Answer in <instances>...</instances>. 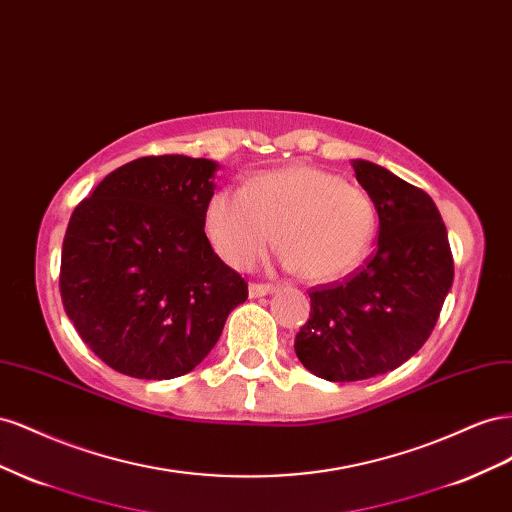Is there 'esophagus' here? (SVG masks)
Here are the masks:
<instances>
[{"instance_id": "1", "label": "esophagus", "mask_w": 512, "mask_h": 512, "mask_svg": "<svg viewBox=\"0 0 512 512\" xmlns=\"http://www.w3.org/2000/svg\"><path fill=\"white\" fill-rule=\"evenodd\" d=\"M272 291H276V287L270 285V283H251V285H248V296H251V298L268 296V294H272Z\"/></svg>"}]
</instances>
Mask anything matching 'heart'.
Here are the masks:
<instances>
[{
	"instance_id": "b5f03b06",
	"label": "heart",
	"mask_w": 512,
	"mask_h": 512,
	"mask_svg": "<svg viewBox=\"0 0 512 512\" xmlns=\"http://www.w3.org/2000/svg\"><path fill=\"white\" fill-rule=\"evenodd\" d=\"M208 236L229 266L251 268L274 242L309 281H334L369 255L377 229L373 197L337 173L296 165L242 188H223L206 210Z\"/></svg>"
}]
</instances>
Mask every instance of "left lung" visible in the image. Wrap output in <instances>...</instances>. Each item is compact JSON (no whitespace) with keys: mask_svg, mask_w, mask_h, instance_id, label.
I'll list each match as a JSON object with an SVG mask.
<instances>
[{"mask_svg":"<svg viewBox=\"0 0 512 512\" xmlns=\"http://www.w3.org/2000/svg\"><path fill=\"white\" fill-rule=\"evenodd\" d=\"M352 167L375 201L377 248L343 281L311 287V315L294 341L304 369L328 382H360L412 358L431 337L455 276L433 199L369 160Z\"/></svg>","mask_w":512,"mask_h":512,"instance_id":"obj_1","label":"left lung"}]
</instances>
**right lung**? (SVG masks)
I'll list each match as a JSON object with an SVG mask.
<instances>
[{"mask_svg": "<svg viewBox=\"0 0 512 512\" xmlns=\"http://www.w3.org/2000/svg\"><path fill=\"white\" fill-rule=\"evenodd\" d=\"M214 171L208 158L143 156L111 171L72 212L62 304L113 371L139 379L193 371L248 298L203 229Z\"/></svg>", "mask_w": 512, "mask_h": 512, "instance_id": "1", "label": "right lung"}]
</instances>
